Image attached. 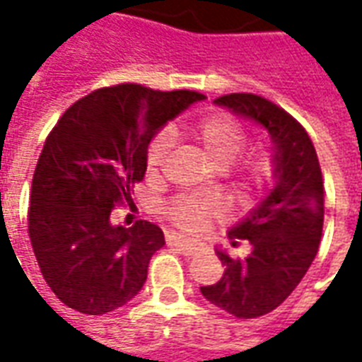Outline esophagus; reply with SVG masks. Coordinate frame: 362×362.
Listing matches in <instances>:
<instances>
[{
  "mask_svg": "<svg viewBox=\"0 0 362 362\" xmlns=\"http://www.w3.org/2000/svg\"><path fill=\"white\" fill-rule=\"evenodd\" d=\"M166 242H168V245H172V247L180 250V252L184 253V255H188V257L198 253V245H194V243H190L188 240H184L178 233H168V235H166Z\"/></svg>",
  "mask_w": 362,
  "mask_h": 362,
  "instance_id": "esophagus-1",
  "label": "esophagus"
}]
</instances>
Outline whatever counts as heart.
<instances>
[{"label": "heart", "instance_id": "b5f03b06", "mask_svg": "<svg viewBox=\"0 0 362 362\" xmlns=\"http://www.w3.org/2000/svg\"><path fill=\"white\" fill-rule=\"evenodd\" d=\"M196 136L218 168L230 166L247 144V132L243 129V124L230 115H214V117L200 120L196 127ZM172 142L174 139H172L170 130H160L150 140L148 150H146L148 168L160 166L170 150ZM274 172V158L265 150H255L240 162L238 180L243 188H255L272 180ZM164 214L174 226H178L184 232L198 233L208 226L212 218L220 214V208L212 198L198 196V194H180L166 204Z\"/></svg>", "mask_w": 362, "mask_h": 362}]
</instances>
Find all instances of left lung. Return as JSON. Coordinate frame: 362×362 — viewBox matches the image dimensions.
I'll return each instance as SVG.
<instances>
[{
	"label": "left lung",
	"mask_w": 362,
	"mask_h": 362,
	"mask_svg": "<svg viewBox=\"0 0 362 362\" xmlns=\"http://www.w3.org/2000/svg\"><path fill=\"white\" fill-rule=\"evenodd\" d=\"M214 103L259 122L275 148L274 190L228 233L232 245L245 240L252 252L245 259H232L218 250L226 265L222 279L200 287L218 309L255 319L284 303L315 259L325 216L323 174L307 130L287 110L252 93L223 95Z\"/></svg>",
	"instance_id": "obj_1"
}]
</instances>
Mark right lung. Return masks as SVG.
I'll list each match as a JSON object with an SVG mask.
<instances>
[{
    "mask_svg": "<svg viewBox=\"0 0 362 362\" xmlns=\"http://www.w3.org/2000/svg\"><path fill=\"white\" fill-rule=\"evenodd\" d=\"M204 95L115 85L73 103L37 160L27 232L41 275L59 301L105 315L142 289L164 233L146 220L124 228L115 206L132 204L156 130Z\"/></svg>",
    "mask_w": 362,
    "mask_h": 362,
    "instance_id": "obj_1",
    "label": "right lung"
}]
</instances>
